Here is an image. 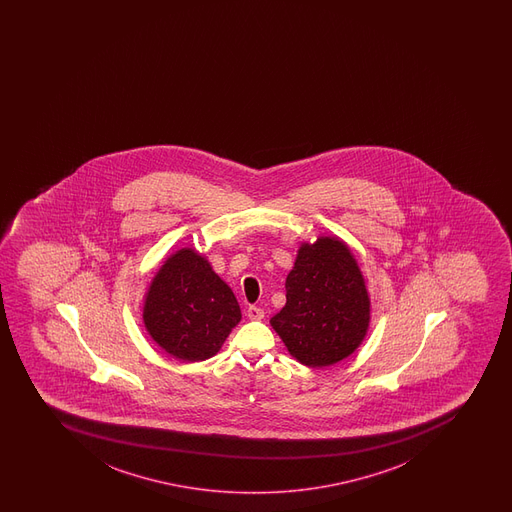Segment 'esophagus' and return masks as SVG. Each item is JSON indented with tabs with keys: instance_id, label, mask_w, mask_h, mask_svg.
<instances>
[{
	"instance_id": "1",
	"label": "esophagus",
	"mask_w": 512,
	"mask_h": 512,
	"mask_svg": "<svg viewBox=\"0 0 512 512\" xmlns=\"http://www.w3.org/2000/svg\"><path fill=\"white\" fill-rule=\"evenodd\" d=\"M247 318L251 319V321H261V319L265 318V311L261 307L249 306L247 307Z\"/></svg>"
}]
</instances>
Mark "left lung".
<instances>
[{"label": "left lung", "mask_w": 512, "mask_h": 512, "mask_svg": "<svg viewBox=\"0 0 512 512\" xmlns=\"http://www.w3.org/2000/svg\"><path fill=\"white\" fill-rule=\"evenodd\" d=\"M285 288L287 302L270 324L297 362L329 367L362 345L371 324V297L343 239L318 235L314 242H300Z\"/></svg>", "instance_id": "obj_1"}]
</instances>
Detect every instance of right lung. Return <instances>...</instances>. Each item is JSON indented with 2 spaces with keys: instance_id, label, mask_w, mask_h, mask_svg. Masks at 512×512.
Listing matches in <instances>:
<instances>
[{
  "instance_id": "add662e5",
  "label": "right lung",
  "mask_w": 512,
  "mask_h": 512,
  "mask_svg": "<svg viewBox=\"0 0 512 512\" xmlns=\"http://www.w3.org/2000/svg\"><path fill=\"white\" fill-rule=\"evenodd\" d=\"M143 326L157 347L183 362L220 352L242 319L232 288L194 247H181L155 271L143 295Z\"/></svg>"
}]
</instances>
